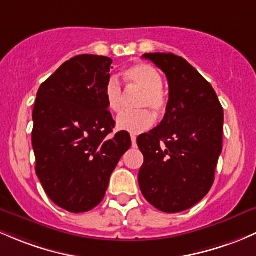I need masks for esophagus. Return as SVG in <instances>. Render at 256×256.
<instances>
[{"mask_svg":"<svg viewBox=\"0 0 256 256\" xmlns=\"http://www.w3.org/2000/svg\"><path fill=\"white\" fill-rule=\"evenodd\" d=\"M136 138H137V137L135 135H131V142H132V147H136L137 146Z\"/></svg>","mask_w":256,"mask_h":256,"instance_id":"34e87169","label":"esophagus"}]
</instances>
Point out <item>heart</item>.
I'll return each mask as SVG.
<instances>
[{
  "label": "heart",
  "mask_w": 256,
  "mask_h": 256,
  "mask_svg": "<svg viewBox=\"0 0 256 256\" xmlns=\"http://www.w3.org/2000/svg\"><path fill=\"white\" fill-rule=\"evenodd\" d=\"M124 78L130 87L142 90L138 108L146 109L137 112H126L116 118V128L130 134H141L153 125V114L160 115L166 112L168 99L163 90V76L160 70L148 64H136L124 72ZM104 96L106 106L112 112H119L122 109L124 93L120 82L115 77H110L104 87Z\"/></svg>",
  "instance_id": "heart-1"
}]
</instances>
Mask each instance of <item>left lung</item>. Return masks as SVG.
Listing matches in <instances>:
<instances>
[{
	"label": "left lung",
	"mask_w": 256,
	"mask_h": 256,
	"mask_svg": "<svg viewBox=\"0 0 256 256\" xmlns=\"http://www.w3.org/2000/svg\"><path fill=\"white\" fill-rule=\"evenodd\" d=\"M166 74V115L137 137L144 154L138 172L142 195L160 211L176 214L195 206L211 189L220 152L223 109L212 86L180 56L144 54Z\"/></svg>",
	"instance_id": "8db88e82"
}]
</instances>
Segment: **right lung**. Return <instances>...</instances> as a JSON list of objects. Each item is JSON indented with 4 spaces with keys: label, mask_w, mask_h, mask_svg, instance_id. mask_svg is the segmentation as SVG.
<instances>
[{
    "label": "right lung",
    "mask_w": 256,
    "mask_h": 256,
    "mask_svg": "<svg viewBox=\"0 0 256 256\" xmlns=\"http://www.w3.org/2000/svg\"><path fill=\"white\" fill-rule=\"evenodd\" d=\"M112 60L78 55L40 86L33 109L36 176L54 204L72 214L87 212L106 196L109 179L131 147L115 126L104 87Z\"/></svg>",
    "instance_id": "right-lung-1"
}]
</instances>
